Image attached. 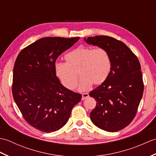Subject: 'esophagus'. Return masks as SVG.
I'll use <instances>...</instances> for the list:
<instances>
[{
  "label": "esophagus",
  "instance_id": "esophagus-1",
  "mask_svg": "<svg viewBox=\"0 0 156 156\" xmlns=\"http://www.w3.org/2000/svg\"><path fill=\"white\" fill-rule=\"evenodd\" d=\"M88 97H89V94L88 93H83L82 95V100H84L85 98H87Z\"/></svg>",
  "mask_w": 156,
  "mask_h": 156
}]
</instances>
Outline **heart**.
Segmentation results:
<instances>
[{
    "label": "heart",
    "instance_id": "obj_1",
    "mask_svg": "<svg viewBox=\"0 0 156 156\" xmlns=\"http://www.w3.org/2000/svg\"><path fill=\"white\" fill-rule=\"evenodd\" d=\"M65 59L66 63L55 64V72L62 85L69 90L76 87L78 74L81 78L78 89L84 91L91 84L98 86L103 83L111 68L110 55L102 48L79 46L68 53Z\"/></svg>",
    "mask_w": 156,
    "mask_h": 156
}]
</instances>
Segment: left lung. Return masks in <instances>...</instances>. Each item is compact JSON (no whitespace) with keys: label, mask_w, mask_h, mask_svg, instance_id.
Instances as JSON below:
<instances>
[{"label":"left lung","mask_w":156,"mask_h":156,"mask_svg":"<svg viewBox=\"0 0 156 156\" xmlns=\"http://www.w3.org/2000/svg\"><path fill=\"white\" fill-rule=\"evenodd\" d=\"M84 40L89 45L105 49L111 60L107 78L89 94L97 101L90 115L91 121L106 131L121 130L133 121L143 96L140 62L124 43L113 37L100 35Z\"/></svg>","instance_id":"left-lung-1"}]
</instances>
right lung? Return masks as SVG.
Wrapping results in <instances>:
<instances>
[{
	"label": "right lung",
	"instance_id": "1",
	"mask_svg": "<svg viewBox=\"0 0 156 156\" xmlns=\"http://www.w3.org/2000/svg\"><path fill=\"white\" fill-rule=\"evenodd\" d=\"M79 37H44L19 53L13 68V98L23 117L46 133L58 131L68 122L82 95L64 87L55 72L58 56Z\"/></svg>",
	"mask_w": 156,
	"mask_h": 156
}]
</instances>
